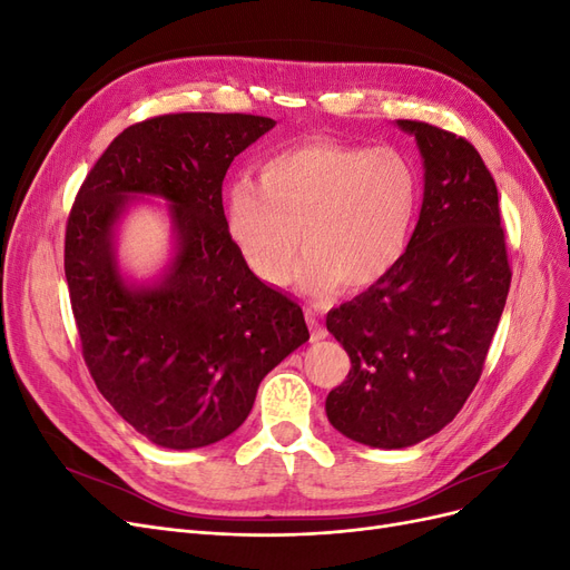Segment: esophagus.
Masks as SVG:
<instances>
[{
	"instance_id": "1",
	"label": "esophagus",
	"mask_w": 570,
	"mask_h": 570,
	"mask_svg": "<svg viewBox=\"0 0 570 570\" xmlns=\"http://www.w3.org/2000/svg\"><path fill=\"white\" fill-rule=\"evenodd\" d=\"M304 316H306V323H308V327H312V340H323V337L327 335V331H325V327L318 323V316H316V312H312V308H306Z\"/></svg>"
}]
</instances>
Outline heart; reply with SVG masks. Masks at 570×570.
Listing matches in <instances>:
<instances>
[{
	"mask_svg": "<svg viewBox=\"0 0 570 570\" xmlns=\"http://www.w3.org/2000/svg\"><path fill=\"white\" fill-rule=\"evenodd\" d=\"M421 204L413 161L394 147L304 137L258 164L256 183L237 180L226 199V228L254 278L289 281L325 299L342 283L368 289L404 258ZM301 237H296V233Z\"/></svg>",
	"mask_w": 570,
	"mask_h": 570,
	"instance_id": "obj_1",
	"label": "heart"
}]
</instances>
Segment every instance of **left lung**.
Instances as JSON below:
<instances>
[{
    "label": "left lung",
    "mask_w": 570,
    "mask_h": 570,
    "mask_svg": "<svg viewBox=\"0 0 570 570\" xmlns=\"http://www.w3.org/2000/svg\"><path fill=\"white\" fill-rule=\"evenodd\" d=\"M416 137L423 206L409 249L383 283L325 318L352 358L325 400L354 442L402 450L450 423L480 381L511 266L494 178L461 135L396 120Z\"/></svg>",
    "instance_id": "8db88e82"
}]
</instances>
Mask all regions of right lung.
<instances>
[{"label": "right lung", "mask_w": 570, "mask_h": 570, "mask_svg": "<svg viewBox=\"0 0 570 570\" xmlns=\"http://www.w3.org/2000/svg\"><path fill=\"white\" fill-rule=\"evenodd\" d=\"M275 126L252 114H164L120 132L80 185L63 271L82 358L137 433L168 450L214 444L245 423L258 383L308 340L302 306L249 273L223 214V178ZM130 194L171 202L177 258L130 288L112 226Z\"/></svg>", "instance_id": "1"}]
</instances>
